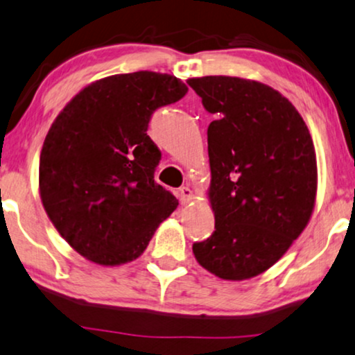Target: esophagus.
<instances>
[{"instance_id":"esophagus-1","label":"esophagus","mask_w":355,"mask_h":355,"mask_svg":"<svg viewBox=\"0 0 355 355\" xmlns=\"http://www.w3.org/2000/svg\"><path fill=\"white\" fill-rule=\"evenodd\" d=\"M178 196H179V200H181V204H189L192 200V191L187 186L181 187L178 192Z\"/></svg>"}]
</instances>
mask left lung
<instances>
[{
    "label": "left lung",
    "instance_id": "left-lung-1",
    "mask_svg": "<svg viewBox=\"0 0 355 355\" xmlns=\"http://www.w3.org/2000/svg\"><path fill=\"white\" fill-rule=\"evenodd\" d=\"M217 116L207 128L216 230L192 252L222 279L277 263L300 237L316 199V155L296 108L268 85L239 77L187 80Z\"/></svg>",
    "mask_w": 355,
    "mask_h": 355
}]
</instances>
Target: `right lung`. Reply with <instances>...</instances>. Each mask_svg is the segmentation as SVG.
Listing matches in <instances>:
<instances>
[{"label": "right lung", "instance_id": "1", "mask_svg": "<svg viewBox=\"0 0 355 355\" xmlns=\"http://www.w3.org/2000/svg\"><path fill=\"white\" fill-rule=\"evenodd\" d=\"M186 94L168 73H120L85 87L55 118L39 191L57 232L82 257L98 265L135 260L178 207L156 184L161 151L146 131L157 108Z\"/></svg>", "mask_w": 355, "mask_h": 355}]
</instances>
